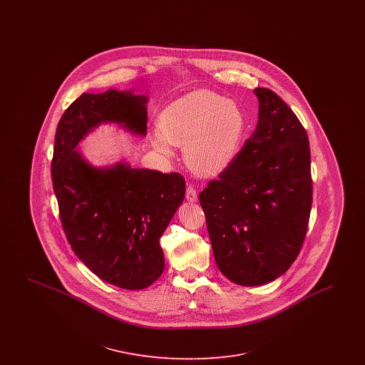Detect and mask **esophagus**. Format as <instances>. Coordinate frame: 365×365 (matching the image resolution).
Listing matches in <instances>:
<instances>
[{
  "label": "esophagus",
  "instance_id": "1",
  "mask_svg": "<svg viewBox=\"0 0 365 365\" xmlns=\"http://www.w3.org/2000/svg\"><path fill=\"white\" fill-rule=\"evenodd\" d=\"M186 200L189 201V202H195L197 200H198V197H197V191L194 190V187L189 185L187 187H186Z\"/></svg>",
  "mask_w": 365,
  "mask_h": 365
}]
</instances>
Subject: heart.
I'll return each mask as SVG.
<instances>
[{
  "label": "heart",
  "mask_w": 365,
  "mask_h": 365,
  "mask_svg": "<svg viewBox=\"0 0 365 365\" xmlns=\"http://www.w3.org/2000/svg\"><path fill=\"white\" fill-rule=\"evenodd\" d=\"M246 119L241 106L207 88L190 91L165 106L160 130L150 133L157 152L171 156L183 146L185 161L200 176L222 174L237 156Z\"/></svg>",
  "instance_id": "obj_1"
}]
</instances>
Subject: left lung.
I'll return each mask as SVG.
<instances>
[{
  "instance_id": "obj_1",
  "label": "left lung",
  "mask_w": 365,
  "mask_h": 365,
  "mask_svg": "<svg viewBox=\"0 0 365 365\" xmlns=\"http://www.w3.org/2000/svg\"><path fill=\"white\" fill-rule=\"evenodd\" d=\"M253 91L256 130L219 179L200 192L216 264L241 286L272 282L290 268L312 207L305 128L272 90Z\"/></svg>"
}]
</instances>
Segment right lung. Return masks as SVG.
<instances>
[{"mask_svg": "<svg viewBox=\"0 0 365 365\" xmlns=\"http://www.w3.org/2000/svg\"><path fill=\"white\" fill-rule=\"evenodd\" d=\"M134 91L109 88L75 100L57 125L52 160L53 189L72 250L98 278L125 290H142L163 274L160 238L186 191L180 174L127 163L94 167L76 149L104 123L145 137L148 96Z\"/></svg>", "mask_w": 365, "mask_h": 365, "instance_id": "add662e5", "label": "right lung"}]
</instances>
